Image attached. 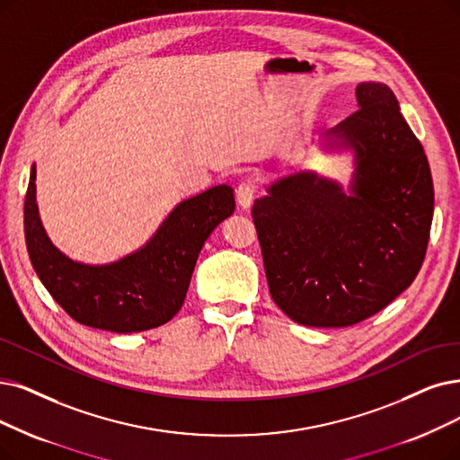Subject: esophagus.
<instances>
[{
    "label": "esophagus",
    "mask_w": 460,
    "mask_h": 460,
    "mask_svg": "<svg viewBox=\"0 0 460 460\" xmlns=\"http://www.w3.org/2000/svg\"><path fill=\"white\" fill-rule=\"evenodd\" d=\"M254 192H256V189H254L252 182H249V181L242 182V185L237 187L235 198H237V204H240V208H243V209L251 208L252 199H254Z\"/></svg>",
    "instance_id": "34e87169"
}]
</instances>
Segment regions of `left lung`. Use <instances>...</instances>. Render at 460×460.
Returning <instances> with one entry per match:
<instances>
[{
    "instance_id": "1",
    "label": "left lung",
    "mask_w": 460,
    "mask_h": 460,
    "mask_svg": "<svg viewBox=\"0 0 460 460\" xmlns=\"http://www.w3.org/2000/svg\"><path fill=\"white\" fill-rule=\"evenodd\" d=\"M357 111L321 137L353 155L345 190L304 170L252 206L273 302L294 323L351 326L376 315L420 270L434 215L429 160L393 90L360 83Z\"/></svg>"
}]
</instances>
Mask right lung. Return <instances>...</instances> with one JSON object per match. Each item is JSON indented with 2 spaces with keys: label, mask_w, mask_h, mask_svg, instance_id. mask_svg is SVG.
I'll list each match as a JSON object with an SVG mask.
<instances>
[{
  "label": "right lung",
  "mask_w": 460,
  "mask_h": 460,
  "mask_svg": "<svg viewBox=\"0 0 460 460\" xmlns=\"http://www.w3.org/2000/svg\"><path fill=\"white\" fill-rule=\"evenodd\" d=\"M35 164L24 199V235L31 266L66 314L117 334L156 328L185 302L198 254L235 209L234 189L217 185L182 199L137 251L109 264L71 261L50 242L35 198Z\"/></svg>",
  "instance_id": "right-lung-1"
}]
</instances>
